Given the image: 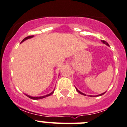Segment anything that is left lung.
I'll return each mask as SVG.
<instances>
[{
	"label": "left lung",
	"mask_w": 127,
	"mask_h": 127,
	"mask_svg": "<svg viewBox=\"0 0 127 127\" xmlns=\"http://www.w3.org/2000/svg\"><path fill=\"white\" fill-rule=\"evenodd\" d=\"M102 42H103V43H104V44H105V45H107V46H109V44H108V43H107V42H106V41H104V40H102ZM76 90H77V91H78V93H80V94H81V95H85V94H84V93H82V92H80V91H79V90H77V88H76ZM105 93H102V94H100V95H99V96L103 95ZM97 96H98V95H97Z\"/></svg>",
	"instance_id": "8db88e82"
}]
</instances>
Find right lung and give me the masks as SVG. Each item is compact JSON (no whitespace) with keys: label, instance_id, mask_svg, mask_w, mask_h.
Here are the masks:
<instances>
[{"label":"right lung","instance_id":"add662e5","mask_svg":"<svg viewBox=\"0 0 127 127\" xmlns=\"http://www.w3.org/2000/svg\"><path fill=\"white\" fill-rule=\"evenodd\" d=\"M33 36H27V37H25V38H24V39H23L22 41V42L26 40V39H29V38H31V37H32ZM54 91H53L52 92L50 93V94L47 95L43 96H39V97H32V96H29V95H25L27 96H28L29 98H30L33 99V100H38V99H41V98H45V97H47V96H50L51 95H52L53 93H54Z\"/></svg>","mask_w":127,"mask_h":127}]
</instances>
